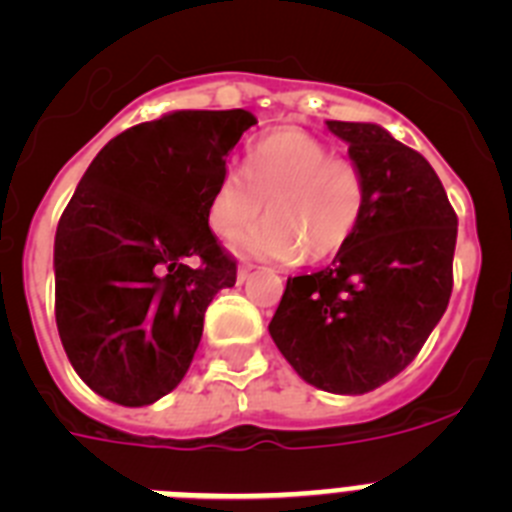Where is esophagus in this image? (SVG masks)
<instances>
[{
	"label": "esophagus",
	"mask_w": 512,
	"mask_h": 512,
	"mask_svg": "<svg viewBox=\"0 0 512 512\" xmlns=\"http://www.w3.org/2000/svg\"><path fill=\"white\" fill-rule=\"evenodd\" d=\"M251 271H253V264H243L241 269H238V282H246V279L251 277Z\"/></svg>",
	"instance_id": "obj_1"
}]
</instances>
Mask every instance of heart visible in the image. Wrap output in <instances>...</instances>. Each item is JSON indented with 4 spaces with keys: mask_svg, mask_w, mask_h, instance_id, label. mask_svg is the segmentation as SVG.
<instances>
[{
    "mask_svg": "<svg viewBox=\"0 0 512 512\" xmlns=\"http://www.w3.org/2000/svg\"><path fill=\"white\" fill-rule=\"evenodd\" d=\"M243 248L274 261L328 259L351 238L364 207V182L354 161L297 128L274 130L246 153L243 171L225 169L207 205L210 228L235 238L261 215Z\"/></svg>",
    "mask_w": 512,
    "mask_h": 512,
    "instance_id": "b5f03b06",
    "label": "heart"
}]
</instances>
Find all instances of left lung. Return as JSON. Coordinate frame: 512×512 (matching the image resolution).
I'll use <instances>...</instances> for the list:
<instances>
[{
	"mask_svg": "<svg viewBox=\"0 0 512 512\" xmlns=\"http://www.w3.org/2000/svg\"><path fill=\"white\" fill-rule=\"evenodd\" d=\"M364 207L333 264L289 277L269 333L305 382L364 395L418 356L454 287L456 212L433 166L372 122L328 120Z\"/></svg>",
	"mask_w": 512,
	"mask_h": 512,
	"instance_id": "left-lung-1",
	"label": "left lung"
}]
</instances>
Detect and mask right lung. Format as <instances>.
<instances>
[{
  "instance_id": "right-lung-1",
  "label": "right lung",
  "mask_w": 512,
  "mask_h": 512,
  "mask_svg": "<svg viewBox=\"0 0 512 512\" xmlns=\"http://www.w3.org/2000/svg\"><path fill=\"white\" fill-rule=\"evenodd\" d=\"M251 125L246 110L171 112L112 138L81 176L56 230V325L97 395L140 408L187 374L207 305L235 284L207 205Z\"/></svg>"
}]
</instances>
